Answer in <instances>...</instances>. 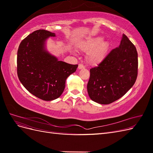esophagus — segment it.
I'll return each instance as SVG.
<instances>
[{"instance_id":"obj_1","label":"esophagus","mask_w":153,"mask_h":153,"mask_svg":"<svg viewBox=\"0 0 153 153\" xmlns=\"http://www.w3.org/2000/svg\"><path fill=\"white\" fill-rule=\"evenodd\" d=\"M85 68V66L83 65L82 64H78V69H83V68Z\"/></svg>"}]
</instances>
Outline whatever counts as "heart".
Segmentation results:
<instances>
[{
    "label": "heart",
    "instance_id": "heart-1",
    "mask_svg": "<svg viewBox=\"0 0 153 153\" xmlns=\"http://www.w3.org/2000/svg\"><path fill=\"white\" fill-rule=\"evenodd\" d=\"M82 52H87L86 60L91 65H98L105 59L109 49V43L101 37L88 39L79 46Z\"/></svg>",
    "mask_w": 153,
    "mask_h": 153
}]
</instances>
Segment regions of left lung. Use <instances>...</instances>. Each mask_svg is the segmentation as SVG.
Here are the masks:
<instances>
[{
    "label": "left lung",
    "mask_w": 153,
    "mask_h": 153,
    "mask_svg": "<svg viewBox=\"0 0 153 153\" xmlns=\"http://www.w3.org/2000/svg\"><path fill=\"white\" fill-rule=\"evenodd\" d=\"M137 75V49L123 34L119 47L111 50L98 66L90 69L88 94L96 103H112L131 89Z\"/></svg>",
    "instance_id": "left-lung-1"
}]
</instances>
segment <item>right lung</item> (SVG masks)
I'll return each mask as SVG.
<instances>
[{
	"label": "right lung",
	"instance_id": "add662e5",
	"mask_svg": "<svg viewBox=\"0 0 153 153\" xmlns=\"http://www.w3.org/2000/svg\"><path fill=\"white\" fill-rule=\"evenodd\" d=\"M55 36L45 29L35 30L22 41L17 52V75L25 89L44 101L58 98L66 78L75 72L78 64L58 61L44 48L45 40Z\"/></svg>",
	"mask_w": 153,
	"mask_h": 153
}]
</instances>
